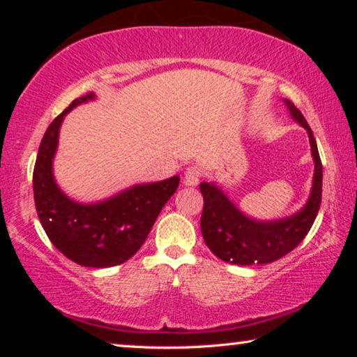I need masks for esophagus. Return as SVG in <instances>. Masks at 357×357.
<instances>
[{
	"label": "esophagus",
	"mask_w": 357,
	"mask_h": 357,
	"mask_svg": "<svg viewBox=\"0 0 357 357\" xmlns=\"http://www.w3.org/2000/svg\"><path fill=\"white\" fill-rule=\"evenodd\" d=\"M202 178V170L198 167H189L184 173V184L185 185H197Z\"/></svg>",
	"instance_id": "34e87169"
}]
</instances>
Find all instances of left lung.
Here are the masks:
<instances>
[{"label":"left lung","mask_w":357,"mask_h":357,"mask_svg":"<svg viewBox=\"0 0 357 357\" xmlns=\"http://www.w3.org/2000/svg\"><path fill=\"white\" fill-rule=\"evenodd\" d=\"M291 116L304 126L309 132L312 155L315 160V176H313L312 195L305 208L293 217L277 222H255L239 213L236 206L217 189L214 184L202 183L203 214L202 233L209 250L229 264H266L280 259L294 250L307 233L310 231L321 204L323 165L319 159L315 137L298 108L285 100Z\"/></svg>","instance_id":"left-lung-1"}]
</instances>
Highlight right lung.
Listing matches in <instances>:
<instances>
[{
  "label": "right lung",
  "mask_w": 357,
  "mask_h": 357,
  "mask_svg": "<svg viewBox=\"0 0 357 357\" xmlns=\"http://www.w3.org/2000/svg\"><path fill=\"white\" fill-rule=\"evenodd\" d=\"M93 98L88 93L72 100L48 126L33 172L34 203L48 239L64 257L86 268H110L140 250L157 215L176 192L179 176L135 185L99 204L86 206L69 200L52 174L59 126L66 113Z\"/></svg>",
  "instance_id": "1"
}]
</instances>
